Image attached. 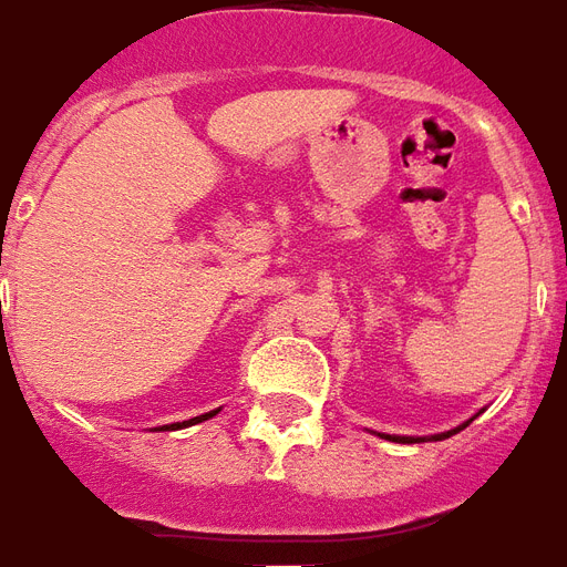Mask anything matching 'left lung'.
Segmentation results:
<instances>
[{
    "label": "left lung",
    "instance_id": "1",
    "mask_svg": "<svg viewBox=\"0 0 567 567\" xmlns=\"http://www.w3.org/2000/svg\"><path fill=\"white\" fill-rule=\"evenodd\" d=\"M466 424H470V421H466ZM466 424H463V427H466ZM457 430H461V427H457ZM457 430H449V433H436L433 440H445V436L457 433ZM385 440H391V442H424L421 436H389V433H385Z\"/></svg>",
    "mask_w": 567,
    "mask_h": 567
}]
</instances>
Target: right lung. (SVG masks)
<instances>
[{
  "mask_svg": "<svg viewBox=\"0 0 567 567\" xmlns=\"http://www.w3.org/2000/svg\"><path fill=\"white\" fill-rule=\"evenodd\" d=\"M218 412V410H215ZM215 412H206V415H197V419H190V421H182V424H164V427L161 430H176V427H187V424H197V421H206V419H212V415H215Z\"/></svg>",
  "mask_w": 567,
  "mask_h": 567,
  "instance_id": "add662e5",
  "label": "right lung"
}]
</instances>
